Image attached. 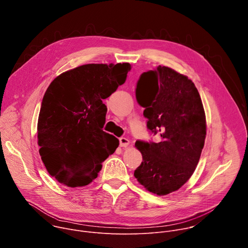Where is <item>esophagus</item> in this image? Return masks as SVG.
Returning <instances> with one entry per match:
<instances>
[{
  "label": "esophagus",
  "mask_w": 248,
  "mask_h": 248,
  "mask_svg": "<svg viewBox=\"0 0 248 248\" xmlns=\"http://www.w3.org/2000/svg\"><path fill=\"white\" fill-rule=\"evenodd\" d=\"M128 145H129V140L127 138H124V137L120 138V146L121 147L126 148V147H128Z\"/></svg>",
  "instance_id": "esophagus-1"
}]
</instances>
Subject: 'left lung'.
Listing matches in <instances>:
<instances>
[{"mask_svg":"<svg viewBox=\"0 0 248 248\" xmlns=\"http://www.w3.org/2000/svg\"><path fill=\"white\" fill-rule=\"evenodd\" d=\"M136 99L145 108L148 129L159 132L161 140L157 143L136 141L143 161L134 176L146 190L167 195L190 179L199 162L206 137L203 104L186 76L162 65L141 75Z\"/></svg>","mask_w":248,"mask_h":248,"instance_id":"left-lung-1","label":"left lung"}]
</instances>
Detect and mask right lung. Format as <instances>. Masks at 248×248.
Instances as JSON below:
<instances>
[{
    "label": "right lung",
    "instance_id": "1",
    "mask_svg": "<svg viewBox=\"0 0 248 248\" xmlns=\"http://www.w3.org/2000/svg\"><path fill=\"white\" fill-rule=\"evenodd\" d=\"M130 69L128 62L87 63L61 74L47 88L37 138L41 159L59 183L89 185L118 148V138L102 129L107 113L103 99L124 83Z\"/></svg>",
    "mask_w": 248,
    "mask_h": 248
}]
</instances>
